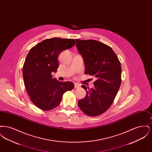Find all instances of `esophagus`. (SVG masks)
Instances as JSON below:
<instances>
[{"label": "esophagus", "instance_id": "34e87169", "mask_svg": "<svg viewBox=\"0 0 152 152\" xmlns=\"http://www.w3.org/2000/svg\"><path fill=\"white\" fill-rule=\"evenodd\" d=\"M80 88V85L78 83H75V88Z\"/></svg>", "mask_w": 152, "mask_h": 152}]
</instances>
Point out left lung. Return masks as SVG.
I'll list each match as a JSON object with an SVG mask.
<instances>
[{"mask_svg": "<svg viewBox=\"0 0 152 152\" xmlns=\"http://www.w3.org/2000/svg\"><path fill=\"white\" fill-rule=\"evenodd\" d=\"M76 47L82 55L85 74L94 76V87L87 88L86 97L78 101L80 109L87 115L97 116L111 106L121 83V63L111 47L94 40L76 39Z\"/></svg>", "mask_w": 152, "mask_h": 152, "instance_id": "8db88e82", "label": "left lung"}]
</instances>
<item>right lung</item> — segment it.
Masks as SVG:
<instances>
[{
    "instance_id": "right-lung-1",
    "label": "right lung",
    "mask_w": 152,
    "mask_h": 152,
    "mask_svg": "<svg viewBox=\"0 0 152 152\" xmlns=\"http://www.w3.org/2000/svg\"><path fill=\"white\" fill-rule=\"evenodd\" d=\"M73 39H47L32 47L26 58L23 75L25 88L31 101L43 110L58 106L63 94L74 88L72 82L52 78L58 68V57L61 51L75 44Z\"/></svg>"
}]
</instances>
